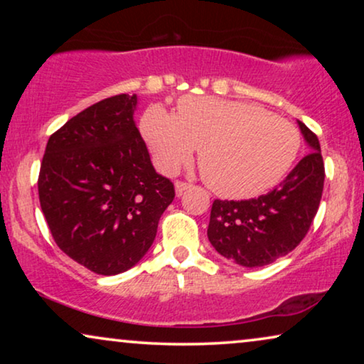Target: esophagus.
<instances>
[{
	"label": "esophagus",
	"mask_w": 364,
	"mask_h": 364,
	"mask_svg": "<svg viewBox=\"0 0 364 364\" xmlns=\"http://www.w3.org/2000/svg\"><path fill=\"white\" fill-rule=\"evenodd\" d=\"M187 188H191V183H187V182H183V181H177V182H176V192H177V196H182V193L186 192Z\"/></svg>",
	"instance_id": "esophagus-1"
}]
</instances>
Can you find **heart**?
Masks as SVG:
<instances>
[{
  "instance_id": "1",
  "label": "heart",
  "mask_w": 364,
  "mask_h": 364,
  "mask_svg": "<svg viewBox=\"0 0 364 364\" xmlns=\"http://www.w3.org/2000/svg\"><path fill=\"white\" fill-rule=\"evenodd\" d=\"M141 131L154 161L171 173L198 149L203 181L218 196L250 198L283 181L301 147L298 129L252 102L207 96L178 99L171 114L159 104L144 112Z\"/></svg>"
}]
</instances>
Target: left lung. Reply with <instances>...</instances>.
Listing matches in <instances>:
<instances>
[{"label": "left lung", "instance_id": "1", "mask_svg": "<svg viewBox=\"0 0 364 364\" xmlns=\"http://www.w3.org/2000/svg\"><path fill=\"white\" fill-rule=\"evenodd\" d=\"M310 146L296 167L272 192L248 200H213L207 235L228 260L255 268L300 245L320 207L325 164L315 132L298 121Z\"/></svg>", "mask_w": 364, "mask_h": 364}]
</instances>
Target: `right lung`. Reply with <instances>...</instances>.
Instances as JSON below:
<instances>
[{
	"instance_id": "add662e5",
	"label": "right lung",
	"mask_w": 364,
	"mask_h": 364,
	"mask_svg": "<svg viewBox=\"0 0 364 364\" xmlns=\"http://www.w3.org/2000/svg\"><path fill=\"white\" fill-rule=\"evenodd\" d=\"M136 106V94H117L84 109L51 134L39 168V203L54 242L97 275L136 265L176 197L152 166Z\"/></svg>"
}]
</instances>
